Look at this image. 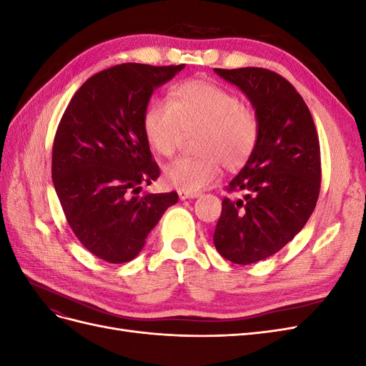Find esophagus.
Listing matches in <instances>:
<instances>
[{"label": "esophagus", "mask_w": 366, "mask_h": 366, "mask_svg": "<svg viewBox=\"0 0 366 366\" xmlns=\"http://www.w3.org/2000/svg\"><path fill=\"white\" fill-rule=\"evenodd\" d=\"M179 197L180 200H189V198H197L198 194L194 192H184V191H179Z\"/></svg>", "instance_id": "esophagus-1"}]
</instances>
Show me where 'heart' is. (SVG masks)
Returning a JSON list of instances; mask_svg holds the SVG:
<instances>
[{
  "instance_id": "b5f03b06",
  "label": "heart",
  "mask_w": 366,
  "mask_h": 366,
  "mask_svg": "<svg viewBox=\"0 0 366 366\" xmlns=\"http://www.w3.org/2000/svg\"><path fill=\"white\" fill-rule=\"evenodd\" d=\"M143 129L151 148L171 157L186 136L195 137L202 156L180 157L164 166V182L184 192H198L214 183L221 164L238 169L257 147L259 122L250 108L224 88L207 81L177 84L169 101L154 99L143 114Z\"/></svg>"
}]
</instances>
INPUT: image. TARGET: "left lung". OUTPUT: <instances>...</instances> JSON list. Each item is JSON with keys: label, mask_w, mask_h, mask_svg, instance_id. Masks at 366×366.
Listing matches in <instances>:
<instances>
[{"label": "left lung", "mask_w": 366, "mask_h": 366, "mask_svg": "<svg viewBox=\"0 0 366 366\" xmlns=\"http://www.w3.org/2000/svg\"><path fill=\"white\" fill-rule=\"evenodd\" d=\"M247 96L259 122L257 147L226 187L214 232L221 257L252 264L292 241L313 214L320 189V148L310 109L295 86L267 69H214Z\"/></svg>", "instance_id": "left-lung-1"}]
</instances>
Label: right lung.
I'll return each mask as SVG.
<instances>
[{"mask_svg":"<svg viewBox=\"0 0 366 366\" xmlns=\"http://www.w3.org/2000/svg\"><path fill=\"white\" fill-rule=\"evenodd\" d=\"M184 69L120 64L96 73L74 93L53 142L51 179L74 235L94 257L136 258L177 192L143 194L157 180L143 129L152 92Z\"/></svg>","mask_w":366,"mask_h":366,"instance_id":"obj_1","label":"right lung"}]
</instances>
